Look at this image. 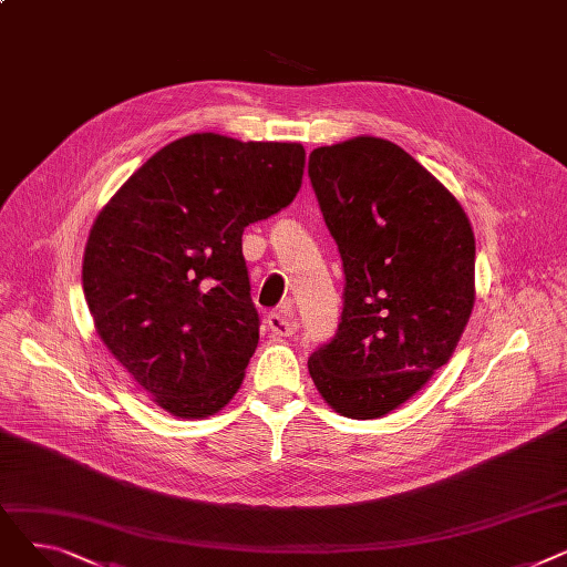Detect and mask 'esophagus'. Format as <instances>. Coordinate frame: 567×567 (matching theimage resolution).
Listing matches in <instances>:
<instances>
[{"label":"esophagus","instance_id":"obj_1","mask_svg":"<svg viewBox=\"0 0 567 567\" xmlns=\"http://www.w3.org/2000/svg\"><path fill=\"white\" fill-rule=\"evenodd\" d=\"M266 326H268V331H271L276 338H289L293 333V326H296L293 308L291 306H282L278 312L268 315Z\"/></svg>","mask_w":567,"mask_h":567}]
</instances>
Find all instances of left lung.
Returning <instances> with one entry per match:
<instances>
[{"label": "left lung", "instance_id": "1", "mask_svg": "<svg viewBox=\"0 0 567 567\" xmlns=\"http://www.w3.org/2000/svg\"><path fill=\"white\" fill-rule=\"evenodd\" d=\"M308 174L347 280L338 333L308 370L340 415L383 419L451 361L466 329L473 229L457 197L389 140L319 146Z\"/></svg>", "mask_w": 567, "mask_h": 567}]
</instances>
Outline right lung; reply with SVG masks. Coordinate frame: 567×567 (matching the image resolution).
Segmentation results:
<instances>
[{"label":"right lung","instance_id":"obj_1","mask_svg":"<svg viewBox=\"0 0 567 567\" xmlns=\"http://www.w3.org/2000/svg\"><path fill=\"white\" fill-rule=\"evenodd\" d=\"M299 142L193 133L163 146L101 208L82 287L96 333L176 419L241 389L259 342L241 236L301 190Z\"/></svg>","mask_w":567,"mask_h":567}]
</instances>
